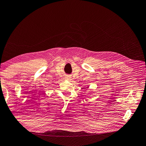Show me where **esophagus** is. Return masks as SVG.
Here are the masks:
<instances>
[{
  "mask_svg": "<svg viewBox=\"0 0 146 146\" xmlns=\"http://www.w3.org/2000/svg\"><path fill=\"white\" fill-rule=\"evenodd\" d=\"M66 78H67V79H68V80H69V79H70V78H71V77H70L68 76V77H66Z\"/></svg>",
  "mask_w": 146,
  "mask_h": 146,
  "instance_id": "obj_1",
  "label": "esophagus"
}]
</instances>
